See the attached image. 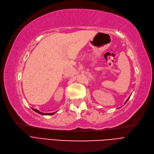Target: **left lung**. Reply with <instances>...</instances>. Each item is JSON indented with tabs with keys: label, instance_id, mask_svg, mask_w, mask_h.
Wrapping results in <instances>:
<instances>
[{
	"label": "left lung",
	"instance_id": "1",
	"mask_svg": "<svg viewBox=\"0 0 154 154\" xmlns=\"http://www.w3.org/2000/svg\"><path fill=\"white\" fill-rule=\"evenodd\" d=\"M129 98H130V97H128V99H127V101H126V102H125V103H126V102H127V101H128V99H129Z\"/></svg>",
	"mask_w": 154,
	"mask_h": 154
}]
</instances>
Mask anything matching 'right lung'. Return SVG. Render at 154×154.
I'll use <instances>...</instances> for the list:
<instances>
[{
    "label": "right lung",
    "instance_id": "add662e5",
    "mask_svg": "<svg viewBox=\"0 0 154 154\" xmlns=\"http://www.w3.org/2000/svg\"><path fill=\"white\" fill-rule=\"evenodd\" d=\"M32 110H34V111H36V112L40 114V115H54V114H55L56 112H52V113H43V112H42L40 111H39L38 110L36 109H33L32 108Z\"/></svg>",
    "mask_w": 154,
    "mask_h": 154
}]
</instances>
